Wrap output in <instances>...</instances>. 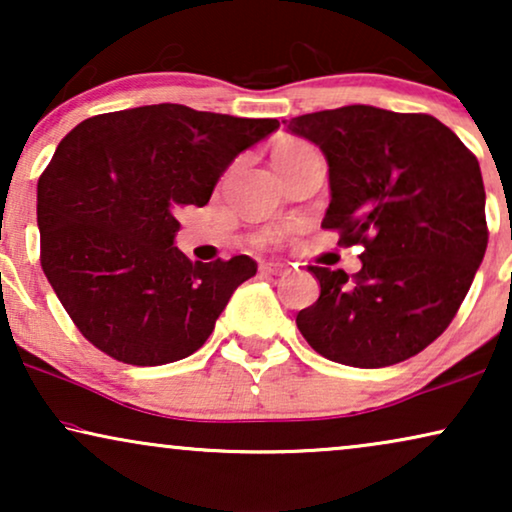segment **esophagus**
I'll return each mask as SVG.
<instances>
[{"mask_svg": "<svg viewBox=\"0 0 512 512\" xmlns=\"http://www.w3.org/2000/svg\"><path fill=\"white\" fill-rule=\"evenodd\" d=\"M261 272H263V275H286V272H289V265H284V263H263L261 265Z\"/></svg>", "mask_w": 512, "mask_h": 512, "instance_id": "esophagus-1", "label": "esophagus"}]
</instances>
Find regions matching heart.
<instances>
[{
	"instance_id": "1",
	"label": "heart",
	"mask_w": 512,
	"mask_h": 512,
	"mask_svg": "<svg viewBox=\"0 0 512 512\" xmlns=\"http://www.w3.org/2000/svg\"><path fill=\"white\" fill-rule=\"evenodd\" d=\"M305 149H312V146L298 142V139H284V142H279L275 146V151H272V160H275V165H277L279 160L296 156V153H303Z\"/></svg>"
}]
</instances>
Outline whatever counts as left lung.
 Segmentation results:
<instances>
[{
	"mask_svg": "<svg viewBox=\"0 0 512 512\" xmlns=\"http://www.w3.org/2000/svg\"><path fill=\"white\" fill-rule=\"evenodd\" d=\"M324 151L331 205L321 228L361 244V270L310 265L319 300L296 324L342 366L384 368L429 347L459 312L489 230L478 158L429 114L352 104L289 121Z\"/></svg>",
	"mask_w": 512,
	"mask_h": 512,
	"instance_id": "1",
	"label": "left lung"
}]
</instances>
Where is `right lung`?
<instances>
[{
  "label": "right lung",
  "mask_w": 512,
  "mask_h": 512,
  "mask_svg": "<svg viewBox=\"0 0 512 512\" xmlns=\"http://www.w3.org/2000/svg\"><path fill=\"white\" fill-rule=\"evenodd\" d=\"M279 128L184 104L100 114L76 125L39 177L41 268L83 338L130 366H163L205 345L249 256L191 261L177 214L205 207L237 153Z\"/></svg>",
  "instance_id": "add662e5"
}]
</instances>
